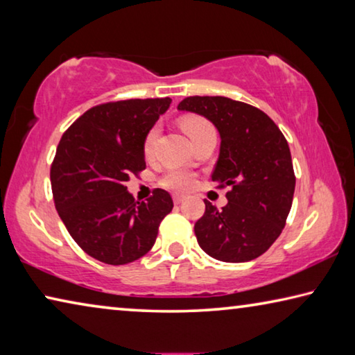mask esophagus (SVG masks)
<instances>
[{
	"label": "esophagus",
	"instance_id": "1",
	"mask_svg": "<svg viewBox=\"0 0 355 355\" xmlns=\"http://www.w3.org/2000/svg\"><path fill=\"white\" fill-rule=\"evenodd\" d=\"M183 202H184V196H178V194L173 196V203H175V205H180V203Z\"/></svg>",
	"mask_w": 355,
	"mask_h": 355
}]
</instances>
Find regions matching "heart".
I'll return each mask as SVG.
<instances>
[{"mask_svg": "<svg viewBox=\"0 0 355 355\" xmlns=\"http://www.w3.org/2000/svg\"><path fill=\"white\" fill-rule=\"evenodd\" d=\"M180 125H182L184 133L191 137V141L196 139L199 135L205 133V131L214 130L213 125L209 123L207 119L197 117V116L183 117L182 120H180ZM156 139H158V128L153 127L146 135V137H144V144H142L144 155H146L147 158L148 156H152V153H153ZM159 183H161V186H164V188L171 189V191L186 192V191L192 189V186H194V183H196V177H194V173H191L188 171L173 169V171H169L167 173H164Z\"/></svg>", "mask_w": 355, "mask_h": 355, "instance_id": "obj_1", "label": "heart"}]
</instances>
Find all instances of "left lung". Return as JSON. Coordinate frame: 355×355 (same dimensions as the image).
I'll list each match as a JSON object with an SVG mask.
<instances>
[{
  "instance_id": "1",
  "label": "left lung",
  "mask_w": 355,
  "mask_h": 355,
  "mask_svg": "<svg viewBox=\"0 0 355 355\" xmlns=\"http://www.w3.org/2000/svg\"><path fill=\"white\" fill-rule=\"evenodd\" d=\"M178 110L200 114L218 128L211 180L216 188H230L222 209L205 200L194 225L197 243L216 260H254L280 236L291 209L296 177L285 136L268 114L227 97H186Z\"/></svg>"
}]
</instances>
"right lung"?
Returning <instances> with one entry per match:
<instances>
[{
	"mask_svg": "<svg viewBox=\"0 0 355 355\" xmlns=\"http://www.w3.org/2000/svg\"><path fill=\"white\" fill-rule=\"evenodd\" d=\"M171 98H131L91 107L62 135L51 163L53 200L75 243L101 263L127 264L153 248L173 208L164 189L147 202L127 191L146 169L144 137Z\"/></svg>",
	"mask_w": 355,
	"mask_h": 355,
	"instance_id": "add662e5",
	"label": "right lung"
}]
</instances>
